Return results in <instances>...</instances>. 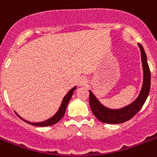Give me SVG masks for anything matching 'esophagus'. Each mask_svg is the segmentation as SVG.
<instances>
[{"instance_id": "34e87169", "label": "esophagus", "mask_w": 157, "mask_h": 157, "mask_svg": "<svg viewBox=\"0 0 157 157\" xmlns=\"http://www.w3.org/2000/svg\"><path fill=\"white\" fill-rule=\"evenodd\" d=\"M88 83V81L86 79V78L84 77H81L79 78V81H78V85L79 86H85Z\"/></svg>"}]
</instances>
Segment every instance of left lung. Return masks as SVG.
Listing matches in <instances>:
<instances>
[{"label":"left lung","mask_w":157,"mask_h":157,"mask_svg":"<svg viewBox=\"0 0 157 157\" xmlns=\"http://www.w3.org/2000/svg\"><path fill=\"white\" fill-rule=\"evenodd\" d=\"M138 45L141 52V60L144 70V82L140 95L135 101L121 109H112L103 105L92 93V91L89 90V104L91 111L93 113L94 116L99 121H102L104 123L118 124L130 120L141 109L148 96L151 86V73L144 48L140 44H138Z\"/></svg>","instance_id":"1"}]
</instances>
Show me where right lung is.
I'll return each mask as SVG.
<instances>
[{
  "label": "right lung",
  "mask_w": 157,
  "mask_h": 157,
  "mask_svg": "<svg viewBox=\"0 0 157 157\" xmlns=\"http://www.w3.org/2000/svg\"><path fill=\"white\" fill-rule=\"evenodd\" d=\"M76 87H77V86H74L72 89H71V90L69 91L68 93L64 96L63 100H62V102H61V106H60V108H59V109L57 110V112L56 113H55L52 117H50V118H48V120H46V121H40V122H31V121H27V120H25V119H23L22 117H20L17 113H16V114H17V116L19 117L20 118L22 119V120H23L24 121L27 122L28 124H31V125H32V126H52V125L57 123V122H58V121H60L62 117H63L64 114H65V113H66V107H67V105H68L69 101H70V100H71V97H72L73 93H74V91H75V90L76 89Z\"/></svg>",
  "instance_id": "right-lung-1"
}]
</instances>
